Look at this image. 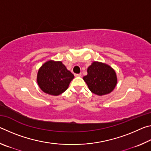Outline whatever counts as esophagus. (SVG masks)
<instances>
[{"instance_id": "esophagus-1", "label": "esophagus", "mask_w": 151, "mask_h": 151, "mask_svg": "<svg viewBox=\"0 0 151 151\" xmlns=\"http://www.w3.org/2000/svg\"><path fill=\"white\" fill-rule=\"evenodd\" d=\"M75 76L76 77H80V76H81V74H75Z\"/></svg>"}]
</instances>
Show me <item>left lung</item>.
Segmentation results:
<instances>
[{
  "label": "left lung",
  "instance_id": "obj_1",
  "mask_svg": "<svg viewBox=\"0 0 151 151\" xmlns=\"http://www.w3.org/2000/svg\"><path fill=\"white\" fill-rule=\"evenodd\" d=\"M92 93L99 96L111 93L117 84L116 73L106 63L94 61L87 68V75L83 77Z\"/></svg>",
  "mask_w": 151,
  "mask_h": 151
}]
</instances>
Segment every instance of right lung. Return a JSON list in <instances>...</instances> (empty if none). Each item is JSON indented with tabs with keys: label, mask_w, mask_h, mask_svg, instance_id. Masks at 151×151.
I'll return each mask as SVG.
<instances>
[{
	"label": "right lung",
	"mask_w": 151,
	"mask_h": 151,
	"mask_svg": "<svg viewBox=\"0 0 151 151\" xmlns=\"http://www.w3.org/2000/svg\"><path fill=\"white\" fill-rule=\"evenodd\" d=\"M75 77L61 61L48 60L38 70L37 81L40 88L48 94L58 96L68 88Z\"/></svg>",
	"instance_id": "right-lung-1"
}]
</instances>
